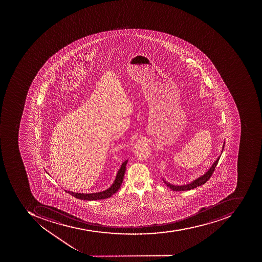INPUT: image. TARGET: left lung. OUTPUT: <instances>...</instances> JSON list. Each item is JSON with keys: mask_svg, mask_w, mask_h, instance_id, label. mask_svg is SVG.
<instances>
[{"mask_svg": "<svg viewBox=\"0 0 262 262\" xmlns=\"http://www.w3.org/2000/svg\"><path fill=\"white\" fill-rule=\"evenodd\" d=\"M225 142H224L222 146V150H221V154H222L223 150L225 148ZM221 156L216 159L215 162L212 163V165L211 166L209 169L206 172L202 174L201 177H199L198 178L192 180L191 183L187 184H182V185H176V184H171V183L167 182L165 179L163 178V176L161 174L162 180L163 182L165 183L166 185L168 186L169 188H171L173 191H188V190L194 189V188H197L199 186L203 185L209 180L210 177H212V173H213L214 170H215V167L217 165L218 161H219L220 157Z\"/></svg>", "mask_w": 262, "mask_h": 262, "instance_id": "left-lung-1", "label": "left lung"}]
</instances>
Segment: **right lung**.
Segmentation results:
<instances>
[{
	"label": "right lung",
	"mask_w": 262,
	"mask_h": 262,
	"mask_svg": "<svg viewBox=\"0 0 262 262\" xmlns=\"http://www.w3.org/2000/svg\"><path fill=\"white\" fill-rule=\"evenodd\" d=\"M127 162H128V160H125L122 163L120 168L117 171V174H116V177H115L113 184L107 189L95 193L75 192V191H67V190H65V191L71 194V195H74V197H76V198L79 199V200H84V201H97V200H104V199L110 198L119 189L121 184L123 183V177H124L125 171H126V166ZM47 173L49 174L47 171Z\"/></svg>",
	"instance_id": "1"
}]
</instances>
